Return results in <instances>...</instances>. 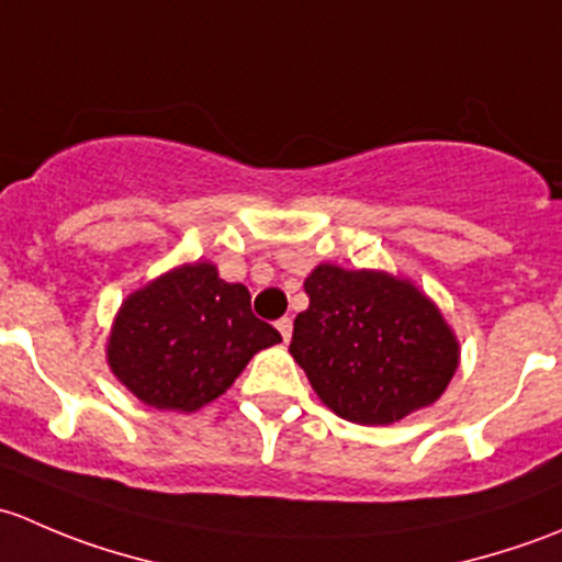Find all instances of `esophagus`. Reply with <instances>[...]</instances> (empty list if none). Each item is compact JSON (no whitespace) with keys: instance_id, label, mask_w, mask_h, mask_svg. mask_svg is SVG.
<instances>
[{"instance_id":"obj_1","label":"esophagus","mask_w":562,"mask_h":562,"mask_svg":"<svg viewBox=\"0 0 562 562\" xmlns=\"http://www.w3.org/2000/svg\"><path fill=\"white\" fill-rule=\"evenodd\" d=\"M277 331L282 334V342H288V339H291V331H293L291 317H280V321H277Z\"/></svg>"}]
</instances>
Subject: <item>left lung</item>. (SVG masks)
Wrapping results in <instances>:
<instances>
[{
  "label": "left lung",
  "instance_id": "8db88e82",
  "mask_svg": "<svg viewBox=\"0 0 562 562\" xmlns=\"http://www.w3.org/2000/svg\"><path fill=\"white\" fill-rule=\"evenodd\" d=\"M291 353L337 416L394 424L443 394L459 345L432 302L383 271L321 263L304 282Z\"/></svg>",
  "mask_w": 562,
  "mask_h": 562
}]
</instances>
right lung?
Wrapping results in <instances>:
<instances>
[{
	"label": "right lung",
	"instance_id": "obj_1",
	"mask_svg": "<svg viewBox=\"0 0 562 562\" xmlns=\"http://www.w3.org/2000/svg\"><path fill=\"white\" fill-rule=\"evenodd\" d=\"M282 342L252 315L241 282L220 280L212 263H190L135 291L119 310L108 364L157 411H198L239 378L258 350Z\"/></svg>",
	"mask_w": 562,
	"mask_h": 562
}]
</instances>
